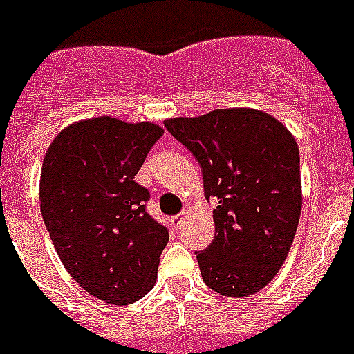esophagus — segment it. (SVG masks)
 Masks as SVG:
<instances>
[{
  "label": "esophagus",
  "mask_w": 354,
  "mask_h": 354,
  "mask_svg": "<svg viewBox=\"0 0 354 354\" xmlns=\"http://www.w3.org/2000/svg\"><path fill=\"white\" fill-rule=\"evenodd\" d=\"M187 214H188V209H183L180 214H176V216L171 218V222H173V225L176 227V229L181 225V222H183L185 216H187Z\"/></svg>",
  "instance_id": "34e87169"
}]
</instances>
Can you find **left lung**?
<instances>
[{
  "label": "left lung",
  "mask_w": 354,
  "mask_h": 354,
  "mask_svg": "<svg viewBox=\"0 0 354 354\" xmlns=\"http://www.w3.org/2000/svg\"><path fill=\"white\" fill-rule=\"evenodd\" d=\"M164 125L199 162L207 201L218 199L213 243L196 253L204 283L236 299L260 292L288 257L302 211L295 138L253 108Z\"/></svg>",
  "instance_id": "1"
}]
</instances>
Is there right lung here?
Wrapping results in <instances>:
<instances>
[{"label":"right lung","instance_id":"obj_1","mask_svg":"<svg viewBox=\"0 0 354 354\" xmlns=\"http://www.w3.org/2000/svg\"><path fill=\"white\" fill-rule=\"evenodd\" d=\"M164 134L151 122L97 117L61 131L43 158L39 207L69 276L102 302L127 306L157 281L169 230L147 213L134 181Z\"/></svg>","mask_w":354,"mask_h":354}]
</instances>
